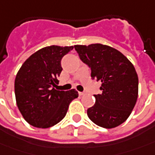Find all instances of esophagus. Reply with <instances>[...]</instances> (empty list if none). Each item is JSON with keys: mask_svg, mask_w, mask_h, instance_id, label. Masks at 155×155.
I'll list each match as a JSON object with an SVG mask.
<instances>
[{"mask_svg": "<svg viewBox=\"0 0 155 155\" xmlns=\"http://www.w3.org/2000/svg\"><path fill=\"white\" fill-rule=\"evenodd\" d=\"M78 94H79L80 96L84 95V94H85V92H78Z\"/></svg>", "mask_w": 155, "mask_h": 155, "instance_id": "1", "label": "esophagus"}]
</instances>
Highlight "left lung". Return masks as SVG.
Masks as SVG:
<instances>
[{
	"label": "left lung",
	"instance_id": "obj_1",
	"mask_svg": "<svg viewBox=\"0 0 155 155\" xmlns=\"http://www.w3.org/2000/svg\"><path fill=\"white\" fill-rule=\"evenodd\" d=\"M80 60L91 69L92 79L101 81V94L88 109V118L104 128H113L128 118L136 104L138 78L133 65L116 49L101 44L74 45Z\"/></svg>",
	"mask_w": 155,
	"mask_h": 155
}]
</instances>
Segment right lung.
I'll return each mask as SVG.
<instances>
[{
    "instance_id": "1",
    "label": "right lung",
    "mask_w": 155,
    "mask_h": 155,
    "mask_svg": "<svg viewBox=\"0 0 155 155\" xmlns=\"http://www.w3.org/2000/svg\"><path fill=\"white\" fill-rule=\"evenodd\" d=\"M73 46L51 45L40 49L22 64L15 79V96L28 123L39 128L55 126L63 119L78 91L55 89L62 71L61 61Z\"/></svg>"
}]
</instances>
